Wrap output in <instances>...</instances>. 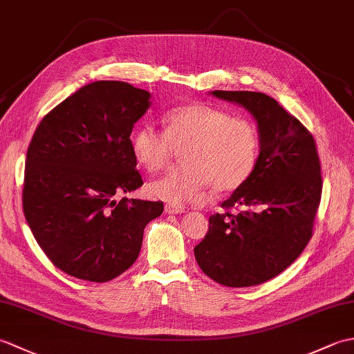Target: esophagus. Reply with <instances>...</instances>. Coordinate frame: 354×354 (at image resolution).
<instances>
[{
	"label": "esophagus",
	"mask_w": 354,
	"mask_h": 354,
	"mask_svg": "<svg viewBox=\"0 0 354 354\" xmlns=\"http://www.w3.org/2000/svg\"><path fill=\"white\" fill-rule=\"evenodd\" d=\"M164 209H165V213H167V214H179V213L185 212L184 207L176 205V204H165Z\"/></svg>",
	"instance_id": "obj_1"
}]
</instances>
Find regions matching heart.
<instances>
[{
  "mask_svg": "<svg viewBox=\"0 0 354 354\" xmlns=\"http://www.w3.org/2000/svg\"><path fill=\"white\" fill-rule=\"evenodd\" d=\"M164 132L150 124L131 135V150L142 170L155 173L169 164L173 149L183 146V164L150 183V196L171 204L205 199L209 185L231 192L243 185L257 165L260 135L250 120L231 117L207 103L171 108L162 117Z\"/></svg>",
  "mask_w": 354,
  "mask_h": 354,
  "instance_id": "b5f03b06",
  "label": "heart"
}]
</instances>
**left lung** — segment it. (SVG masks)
<instances>
[{"instance_id":"obj_1","label":"left lung","mask_w":354,"mask_h":354,"mask_svg":"<svg viewBox=\"0 0 354 354\" xmlns=\"http://www.w3.org/2000/svg\"><path fill=\"white\" fill-rule=\"evenodd\" d=\"M250 111L260 135L252 175L209 217L194 246L199 268L228 288L261 284L281 274L304 251L313 232L321 164L312 133L272 97L252 91H213ZM241 208L232 215L231 207Z\"/></svg>"}]
</instances>
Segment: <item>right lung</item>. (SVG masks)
Instances as JSON below:
<instances>
[{"label":"right lung","mask_w":354,"mask_h":354,"mask_svg":"<svg viewBox=\"0 0 354 354\" xmlns=\"http://www.w3.org/2000/svg\"><path fill=\"white\" fill-rule=\"evenodd\" d=\"M149 99L126 82H93L51 109L30 141L26 221L53 265L71 277L104 283L123 274L146 225L162 213L160 201L115 199L142 185L131 133Z\"/></svg>","instance_id":"add662e5"}]
</instances>
